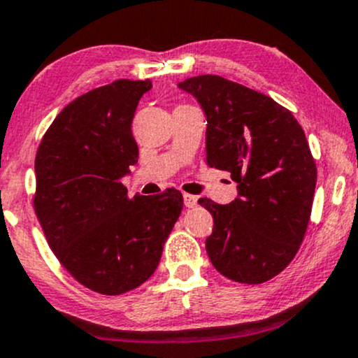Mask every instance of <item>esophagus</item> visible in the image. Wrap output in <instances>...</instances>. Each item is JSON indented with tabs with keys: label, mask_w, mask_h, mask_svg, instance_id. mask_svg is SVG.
Here are the masks:
<instances>
[{
	"label": "esophagus",
	"mask_w": 358,
	"mask_h": 358,
	"mask_svg": "<svg viewBox=\"0 0 358 358\" xmlns=\"http://www.w3.org/2000/svg\"><path fill=\"white\" fill-rule=\"evenodd\" d=\"M184 206L186 208H196L198 206V198L192 194H184Z\"/></svg>",
	"instance_id": "1"
}]
</instances>
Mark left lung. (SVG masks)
<instances>
[{
  "label": "left lung",
  "instance_id": "1",
  "mask_svg": "<svg viewBox=\"0 0 358 358\" xmlns=\"http://www.w3.org/2000/svg\"><path fill=\"white\" fill-rule=\"evenodd\" d=\"M178 86L206 115L208 166L238 184L230 204L199 199L213 215L208 257L235 282H266L298 254L311 216L316 164L306 135L291 111L242 84L206 74Z\"/></svg>",
  "mask_w": 358,
  "mask_h": 358
}]
</instances>
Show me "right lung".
I'll list each match as a JSON object with an SVG mask.
<instances>
[{"label": "right lung", "mask_w": 358, "mask_h": 358, "mask_svg": "<svg viewBox=\"0 0 358 358\" xmlns=\"http://www.w3.org/2000/svg\"><path fill=\"white\" fill-rule=\"evenodd\" d=\"M150 79H118L67 104L35 157V213L52 252L91 291L118 296L155 272L182 194L127 196L138 160L131 120Z\"/></svg>", "instance_id": "add662e5"}]
</instances>
